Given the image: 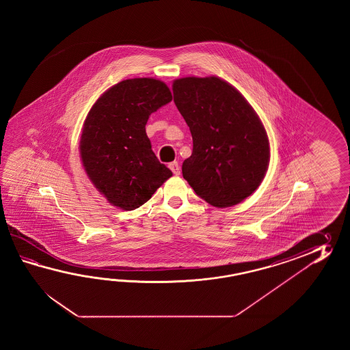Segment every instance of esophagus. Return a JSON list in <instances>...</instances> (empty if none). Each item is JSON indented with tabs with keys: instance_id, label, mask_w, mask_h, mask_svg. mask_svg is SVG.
I'll return each mask as SVG.
<instances>
[{
	"instance_id": "1",
	"label": "esophagus",
	"mask_w": 350,
	"mask_h": 350,
	"mask_svg": "<svg viewBox=\"0 0 350 350\" xmlns=\"http://www.w3.org/2000/svg\"><path fill=\"white\" fill-rule=\"evenodd\" d=\"M169 167H170V170H172V174H175V175H180V165H178V161H174V163H170L169 164Z\"/></svg>"
}]
</instances>
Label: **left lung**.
<instances>
[{
  "mask_svg": "<svg viewBox=\"0 0 350 350\" xmlns=\"http://www.w3.org/2000/svg\"><path fill=\"white\" fill-rule=\"evenodd\" d=\"M174 103L193 136L183 176L201 199L228 208L259 187L270 146L258 113L238 90L216 76L172 83Z\"/></svg>",
  "mask_w": 350,
  "mask_h": 350,
  "instance_id": "obj_1",
  "label": "left lung"
}]
</instances>
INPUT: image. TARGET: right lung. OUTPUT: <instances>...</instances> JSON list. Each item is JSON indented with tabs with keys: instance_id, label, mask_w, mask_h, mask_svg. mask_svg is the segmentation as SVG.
<instances>
[{
	"instance_id": "1",
	"label": "right lung",
	"mask_w": 350,
	"mask_h": 350,
	"mask_svg": "<svg viewBox=\"0 0 350 350\" xmlns=\"http://www.w3.org/2000/svg\"><path fill=\"white\" fill-rule=\"evenodd\" d=\"M172 100L165 82L137 77L113 85L92 105L80 155L90 181L113 206H142L172 176L151 150L145 130L150 115Z\"/></svg>"
}]
</instances>
